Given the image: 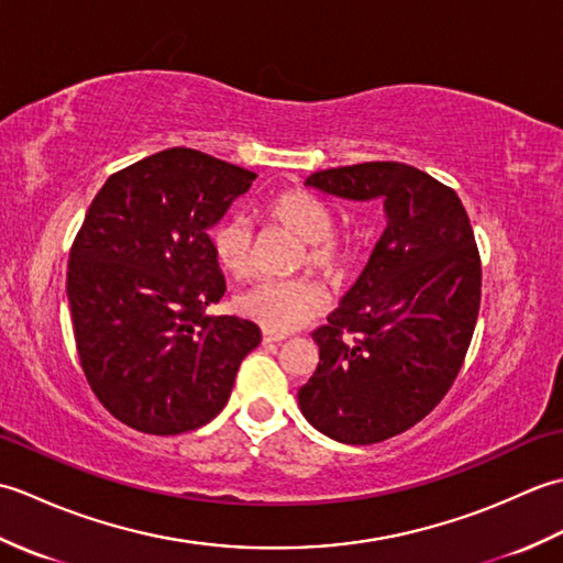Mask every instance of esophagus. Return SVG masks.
<instances>
[{
	"label": "esophagus",
	"mask_w": 563,
	"mask_h": 563,
	"mask_svg": "<svg viewBox=\"0 0 563 563\" xmlns=\"http://www.w3.org/2000/svg\"><path fill=\"white\" fill-rule=\"evenodd\" d=\"M285 339H288V336H285V333L263 329V343H280V341H285Z\"/></svg>",
	"instance_id": "1"
}]
</instances>
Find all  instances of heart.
<instances>
[{
    "mask_svg": "<svg viewBox=\"0 0 563 563\" xmlns=\"http://www.w3.org/2000/svg\"><path fill=\"white\" fill-rule=\"evenodd\" d=\"M263 212L271 224L302 239V251L297 258L300 266H312L329 278H336L349 268L351 246L345 236L333 230L331 208L314 194L305 188L278 190ZM210 242L214 258L227 273L244 278L254 271L256 236L254 227L242 214H230L214 224ZM327 305V290L309 275L290 280H258L236 297L239 314L278 333L302 327L305 321L324 312Z\"/></svg>",
    "mask_w": 563,
    "mask_h": 563,
    "instance_id": "heart-1",
    "label": "heart"
}]
</instances>
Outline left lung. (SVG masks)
Returning <instances> with one entry per match:
<instances>
[{"mask_svg":"<svg viewBox=\"0 0 563 563\" xmlns=\"http://www.w3.org/2000/svg\"><path fill=\"white\" fill-rule=\"evenodd\" d=\"M307 186L385 200L387 227L329 324L319 365L297 391L321 433L373 445L426 418L450 391L482 305V258L457 194L401 162L317 172Z\"/></svg>","mask_w":563,"mask_h":563,"instance_id":"obj_1","label":"left lung"}]
</instances>
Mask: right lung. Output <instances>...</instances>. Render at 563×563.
I'll return each mask as SVG.
<instances>
[{"label":"right lung","mask_w":563,"mask_h":563,"mask_svg":"<svg viewBox=\"0 0 563 563\" xmlns=\"http://www.w3.org/2000/svg\"><path fill=\"white\" fill-rule=\"evenodd\" d=\"M256 174L172 147L109 176L69 249L67 297L91 391L150 435L210 423L261 343L249 319L208 317L224 275L210 227Z\"/></svg>","instance_id":"1"}]
</instances>
